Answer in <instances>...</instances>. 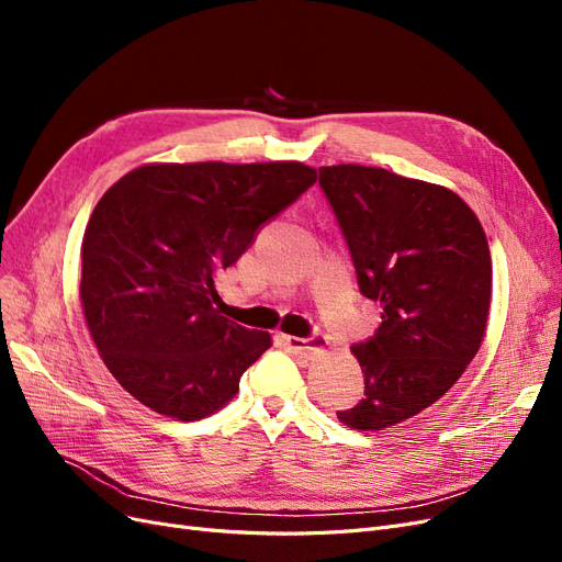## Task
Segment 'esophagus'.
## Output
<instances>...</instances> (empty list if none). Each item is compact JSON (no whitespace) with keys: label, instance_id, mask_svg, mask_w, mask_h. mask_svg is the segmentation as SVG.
I'll return each instance as SVG.
<instances>
[{"label":"esophagus","instance_id":"esophagus-1","mask_svg":"<svg viewBox=\"0 0 562 562\" xmlns=\"http://www.w3.org/2000/svg\"><path fill=\"white\" fill-rule=\"evenodd\" d=\"M285 345L293 353L304 356V359H310L316 351H323L328 345V337L326 335H312V337H295V335H285Z\"/></svg>","mask_w":562,"mask_h":562}]
</instances>
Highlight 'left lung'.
Returning <instances> with one entry per match:
<instances>
[{"label": "left lung", "mask_w": 562, "mask_h": 562, "mask_svg": "<svg viewBox=\"0 0 562 562\" xmlns=\"http://www.w3.org/2000/svg\"><path fill=\"white\" fill-rule=\"evenodd\" d=\"M318 184L359 291L382 307L375 335L351 347L366 398L337 419L382 431L436 403L479 353L492 295L487 239L475 213L440 184L359 164L321 166Z\"/></svg>", "instance_id": "left-lung-1"}]
</instances>
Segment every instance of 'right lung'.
Returning <instances> with one entry per match:
<instances>
[{
	"label": "right lung",
	"instance_id": "1",
	"mask_svg": "<svg viewBox=\"0 0 562 562\" xmlns=\"http://www.w3.org/2000/svg\"><path fill=\"white\" fill-rule=\"evenodd\" d=\"M314 182L300 161L147 164L98 201L79 295L100 356L135 401L194 422L234 398L271 337L220 316L213 279Z\"/></svg>",
	"mask_w": 562,
	"mask_h": 562
}]
</instances>
